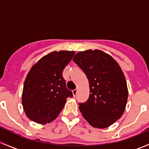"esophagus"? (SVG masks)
<instances>
[{"instance_id": "obj_1", "label": "esophagus", "mask_w": 149, "mask_h": 149, "mask_svg": "<svg viewBox=\"0 0 149 149\" xmlns=\"http://www.w3.org/2000/svg\"><path fill=\"white\" fill-rule=\"evenodd\" d=\"M77 91H78V89L73 90V96H74V97L76 95V94H77Z\"/></svg>"}]
</instances>
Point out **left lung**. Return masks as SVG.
<instances>
[{
  "instance_id": "1",
  "label": "left lung",
  "mask_w": 149,
  "mask_h": 149,
  "mask_svg": "<svg viewBox=\"0 0 149 149\" xmlns=\"http://www.w3.org/2000/svg\"><path fill=\"white\" fill-rule=\"evenodd\" d=\"M73 61L89 83V97L79 103L82 115L93 127H109L120 118L127 104L128 91L123 70L110 55L98 49L78 52Z\"/></svg>"
}]
</instances>
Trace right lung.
<instances>
[{
    "instance_id": "add662e5",
    "label": "right lung",
    "mask_w": 149,
    "mask_h": 149,
    "mask_svg": "<svg viewBox=\"0 0 149 149\" xmlns=\"http://www.w3.org/2000/svg\"><path fill=\"white\" fill-rule=\"evenodd\" d=\"M73 51L52 52L31 67L24 81L22 104L32 121L45 124L55 119L73 93L66 87L63 71L74 55Z\"/></svg>"
}]
</instances>
